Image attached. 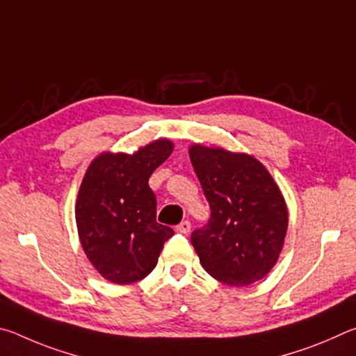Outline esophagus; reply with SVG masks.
I'll return each instance as SVG.
<instances>
[{"mask_svg":"<svg viewBox=\"0 0 356 356\" xmlns=\"http://www.w3.org/2000/svg\"><path fill=\"white\" fill-rule=\"evenodd\" d=\"M190 229H191L190 221H182V222H180V225L176 226V231H177L179 234H188Z\"/></svg>","mask_w":356,"mask_h":356,"instance_id":"obj_1","label":"esophagus"}]
</instances>
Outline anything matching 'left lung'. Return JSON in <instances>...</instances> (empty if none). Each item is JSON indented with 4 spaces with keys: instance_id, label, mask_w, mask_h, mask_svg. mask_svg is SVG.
<instances>
[{
    "instance_id": "left-lung-1",
    "label": "left lung",
    "mask_w": 356,
    "mask_h": 356,
    "mask_svg": "<svg viewBox=\"0 0 356 356\" xmlns=\"http://www.w3.org/2000/svg\"><path fill=\"white\" fill-rule=\"evenodd\" d=\"M190 159L210 206L191 245L206 272L227 286H248L278 261L287 232V207L262 163L225 149L190 147Z\"/></svg>"
}]
</instances>
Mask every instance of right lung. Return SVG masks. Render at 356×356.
Instances as JSON below:
<instances>
[{
  "label": "right lung",
  "mask_w": 356,
  "mask_h": 356,
  "mask_svg": "<svg viewBox=\"0 0 356 356\" xmlns=\"http://www.w3.org/2000/svg\"><path fill=\"white\" fill-rule=\"evenodd\" d=\"M172 152L156 140L134 155L102 154L78 191L75 218L84 252L114 284H130L152 272L163 245L174 236L156 222V200L149 177Z\"/></svg>",
  "instance_id": "add662e5"
}]
</instances>
